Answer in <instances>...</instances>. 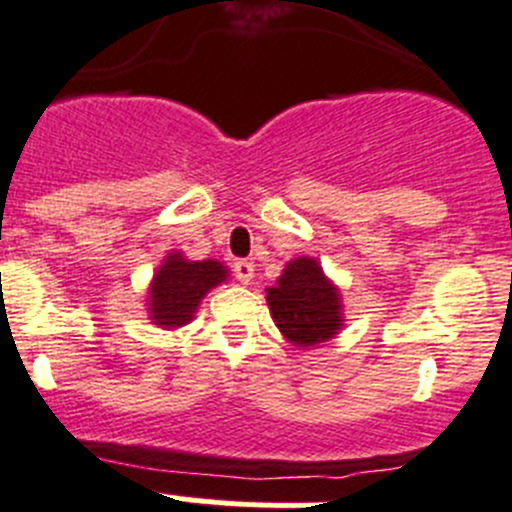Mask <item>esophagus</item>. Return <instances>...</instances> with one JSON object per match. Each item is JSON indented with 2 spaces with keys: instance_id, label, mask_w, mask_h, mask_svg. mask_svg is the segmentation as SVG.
I'll return each instance as SVG.
<instances>
[{
  "instance_id": "1",
  "label": "esophagus",
  "mask_w": 512,
  "mask_h": 512,
  "mask_svg": "<svg viewBox=\"0 0 512 512\" xmlns=\"http://www.w3.org/2000/svg\"><path fill=\"white\" fill-rule=\"evenodd\" d=\"M234 276L239 278L241 283H251V281H254V261H246V258L236 261L234 263Z\"/></svg>"
}]
</instances>
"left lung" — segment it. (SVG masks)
Returning a JSON list of instances; mask_svg holds the SVG:
<instances>
[{"label":"left lung","instance_id":"left-lung-1","mask_svg":"<svg viewBox=\"0 0 512 512\" xmlns=\"http://www.w3.org/2000/svg\"><path fill=\"white\" fill-rule=\"evenodd\" d=\"M266 301L278 331L301 348L328 341L343 326L341 293L311 256L286 263Z\"/></svg>","mask_w":512,"mask_h":512}]
</instances>
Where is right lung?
<instances>
[{
    "mask_svg": "<svg viewBox=\"0 0 512 512\" xmlns=\"http://www.w3.org/2000/svg\"><path fill=\"white\" fill-rule=\"evenodd\" d=\"M229 271L219 261H186L169 254L149 288V316L161 328H179L194 318L201 298L226 281Z\"/></svg>",
    "mask_w": 512,
    "mask_h": 512,
    "instance_id": "obj_1",
    "label": "right lung"
}]
</instances>
